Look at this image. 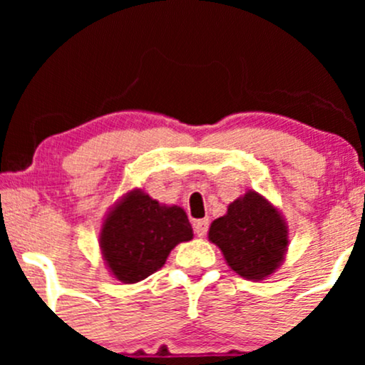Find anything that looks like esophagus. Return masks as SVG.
I'll use <instances>...</instances> for the list:
<instances>
[{
  "mask_svg": "<svg viewBox=\"0 0 365 365\" xmlns=\"http://www.w3.org/2000/svg\"><path fill=\"white\" fill-rule=\"evenodd\" d=\"M209 220H197L194 223V232L197 237H204L207 233Z\"/></svg>",
  "mask_w": 365,
  "mask_h": 365,
  "instance_id": "1",
  "label": "esophagus"
}]
</instances>
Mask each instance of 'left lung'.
<instances>
[{"label": "left lung", "instance_id": "8db88e82", "mask_svg": "<svg viewBox=\"0 0 365 365\" xmlns=\"http://www.w3.org/2000/svg\"><path fill=\"white\" fill-rule=\"evenodd\" d=\"M207 237L237 274L254 282L273 274L288 250L287 221L255 190L233 200L226 215L209 226Z\"/></svg>", "mask_w": 365, "mask_h": 365}]
</instances>
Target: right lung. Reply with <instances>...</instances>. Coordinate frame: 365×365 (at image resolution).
Returning a JSON list of instances; mask_svg holds the SVG:
<instances>
[{"mask_svg": "<svg viewBox=\"0 0 365 365\" xmlns=\"http://www.w3.org/2000/svg\"><path fill=\"white\" fill-rule=\"evenodd\" d=\"M194 238L187 212L150 199L140 188L125 194L104 216L99 247L121 283H137L161 269L171 250Z\"/></svg>", "mask_w": 365, "mask_h": 365, "instance_id": "add662e5", "label": "right lung"}]
</instances>
